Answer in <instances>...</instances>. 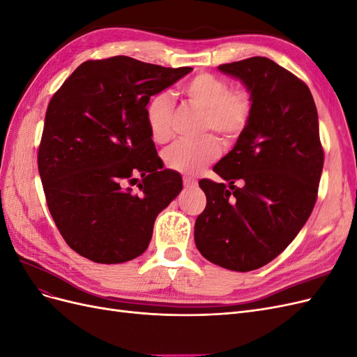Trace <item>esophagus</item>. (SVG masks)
I'll return each mask as SVG.
<instances>
[{"label": "esophagus", "instance_id": "esophagus-1", "mask_svg": "<svg viewBox=\"0 0 357 357\" xmlns=\"http://www.w3.org/2000/svg\"><path fill=\"white\" fill-rule=\"evenodd\" d=\"M183 185H185V188H195L198 185V181L195 178L185 176V177H183Z\"/></svg>", "mask_w": 357, "mask_h": 357}]
</instances>
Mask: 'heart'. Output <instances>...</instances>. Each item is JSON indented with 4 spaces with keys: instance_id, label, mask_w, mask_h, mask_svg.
Returning <instances> with one entry per match:
<instances>
[{
    "instance_id": "obj_1",
    "label": "heart",
    "mask_w": 357,
    "mask_h": 357,
    "mask_svg": "<svg viewBox=\"0 0 357 357\" xmlns=\"http://www.w3.org/2000/svg\"><path fill=\"white\" fill-rule=\"evenodd\" d=\"M188 102L204 112L202 131L210 129L223 142H234L244 131L252 112L250 96L243 89H228L219 75L201 73L190 79L181 89ZM174 105L168 93H158L146 105V125L156 143H165L172 135ZM220 155V144L213 135H205L197 142H177L164 152V162L169 169L181 174H197L205 165Z\"/></svg>"
}]
</instances>
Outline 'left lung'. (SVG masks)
<instances>
[{"label":"left lung","mask_w":357,"mask_h":357,"mask_svg":"<svg viewBox=\"0 0 357 357\" xmlns=\"http://www.w3.org/2000/svg\"><path fill=\"white\" fill-rule=\"evenodd\" d=\"M218 68L245 86L252 112L234 149L213 168L229 189L199 181L207 205L195 222V244L207 261L247 273L282 253L314 208L323 169L319 116L308 86L271 59Z\"/></svg>","instance_id":"8db88e82"}]
</instances>
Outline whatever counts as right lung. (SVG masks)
<instances>
[{
  "label": "right lung",
  "mask_w": 357,
  "mask_h": 357,
  "mask_svg": "<svg viewBox=\"0 0 357 357\" xmlns=\"http://www.w3.org/2000/svg\"><path fill=\"white\" fill-rule=\"evenodd\" d=\"M192 71L129 56L86 61L49 102L38 171L47 207L67 244L96 264L146 252L158 214L183 189L164 168L146 125L150 96ZM137 175L142 194L127 188Z\"/></svg>",
  "instance_id": "1"
}]
</instances>
